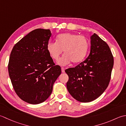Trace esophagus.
<instances>
[{
    "instance_id": "1",
    "label": "esophagus",
    "mask_w": 126,
    "mask_h": 126,
    "mask_svg": "<svg viewBox=\"0 0 126 126\" xmlns=\"http://www.w3.org/2000/svg\"><path fill=\"white\" fill-rule=\"evenodd\" d=\"M61 72H62L63 73L65 72V68H64L63 67H61Z\"/></svg>"
}]
</instances>
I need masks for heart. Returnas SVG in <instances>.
I'll return each mask as SVG.
<instances>
[{
    "label": "heart",
    "instance_id": "b5f03b06",
    "mask_svg": "<svg viewBox=\"0 0 126 126\" xmlns=\"http://www.w3.org/2000/svg\"><path fill=\"white\" fill-rule=\"evenodd\" d=\"M57 42L49 41L47 45V49L51 57L57 60L62 54L64 55L58 61V63L65 66L71 63H80L85 58L89 48L88 40L83 36L63 33L56 37Z\"/></svg>",
    "mask_w": 126,
    "mask_h": 126
}]
</instances>
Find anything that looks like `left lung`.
<instances>
[{
  "label": "left lung",
  "mask_w": 126,
  "mask_h": 126,
  "mask_svg": "<svg viewBox=\"0 0 126 126\" xmlns=\"http://www.w3.org/2000/svg\"><path fill=\"white\" fill-rule=\"evenodd\" d=\"M90 53L75 67L65 70L68 76L67 89L74 99L90 102L98 98L108 86L114 58L107 43L96 34L90 37Z\"/></svg>",
  "instance_id": "8db88e82"
}]
</instances>
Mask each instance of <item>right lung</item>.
Listing matches in <instances>:
<instances>
[{
  "label": "right lung",
  "mask_w": 126,
  "mask_h": 126,
  "mask_svg": "<svg viewBox=\"0 0 126 126\" xmlns=\"http://www.w3.org/2000/svg\"><path fill=\"white\" fill-rule=\"evenodd\" d=\"M51 35L49 29L32 30L14 46L10 54L8 71L13 88L28 103L45 101L61 73L47 49Z\"/></svg>",
  "instance_id": "add662e5"
}]
</instances>
